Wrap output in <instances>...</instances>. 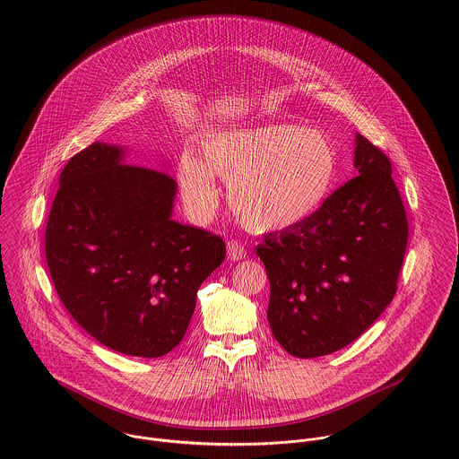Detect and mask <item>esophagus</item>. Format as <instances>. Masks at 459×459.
<instances>
[{"mask_svg": "<svg viewBox=\"0 0 459 459\" xmlns=\"http://www.w3.org/2000/svg\"><path fill=\"white\" fill-rule=\"evenodd\" d=\"M246 255H247V251L238 240H230L228 242V258L231 262H240V260L246 258Z\"/></svg>", "mask_w": 459, "mask_h": 459, "instance_id": "esophagus-1", "label": "esophagus"}]
</instances>
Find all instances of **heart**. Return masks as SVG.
<instances>
[{"label": "heart", "mask_w": 459, "mask_h": 459, "mask_svg": "<svg viewBox=\"0 0 459 459\" xmlns=\"http://www.w3.org/2000/svg\"><path fill=\"white\" fill-rule=\"evenodd\" d=\"M199 150L203 162L186 153L178 164L191 210L197 215L215 210L217 175L228 182L235 217L255 231L290 230L316 215L341 171L337 148L327 135L295 124L213 132Z\"/></svg>", "instance_id": "1"}]
</instances>
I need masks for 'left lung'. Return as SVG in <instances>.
Masks as SVG:
<instances>
[{
	"mask_svg": "<svg viewBox=\"0 0 459 459\" xmlns=\"http://www.w3.org/2000/svg\"><path fill=\"white\" fill-rule=\"evenodd\" d=\"M359 175L306 222L268 233L256 247L270 281L268 324L293 357L333 353L391 304L408 219L389 157L357 134Z\"/></svg>",
	"mask_w": 459,
	"mask_h": 459,
	"instance_id": "1",
	"label": "left lung"
}]
</instances>
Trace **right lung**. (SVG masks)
Returning a JSON list of instances; mask_svg holds the SVG:
<instances>
[{
  "instance_id": "add662e5",
  "label": "right lung",
  "mask_w": 459,
  "mask_h": 459,
  "mask_svg": "<svg viewBox=\"0 0 459 459\" xmlns=\"http://www.w3.org/2000/svg\"><path fill=\"white\" fill-rule=\"evenodd\" d=\"M177 182L93 143L66 162L46 226V260L72 318L134 357L169 353L226 244L171 219Z\"/></svg>"
}]
</instances>
